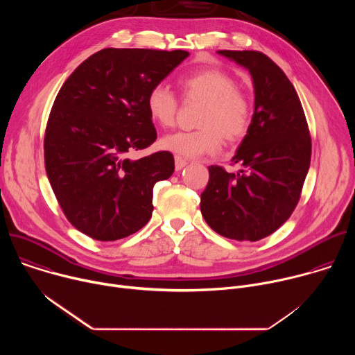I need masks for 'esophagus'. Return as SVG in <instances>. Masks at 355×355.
Segmentation results:
<instances>
[{
    "label": "esophagus",
    "mask_w": 355,
    "mask_h": 355,
    "mask_svg": "<svg viewBox=\"0 0 355 355\" xmlns=\"http://www.w3.org/2000/svg\"><path fill=\"white\" fill-rule=\"evenodd\" d=\"M187 164H188V160H185V159H182V157H180V156H175V170H177V171L182 170Z\"/></svg>",
    "instance_id": "obj_1"
}]
</instances>
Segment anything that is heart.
Returning <instances> with one entry per match:
<instances>
[{"label":"heart","mask_w":355,"mask_h":355,"mask_svg":"<svg viewBox=\"0 0 355 355\" xmlns=\"http://www.w3.org/2000/svg\"><path fill=\"white\" fill-rule=\"evenodd\" d=\"M187 101H204L195 130H177L162 139V147L180 157H198L219 151L223 139L234 144L243 140L252 122L250 98L236 88L234 78L216 67L195 70L178 81ZM151 121L163 128L173 126L180 99L163 84L155 85L146 96Z\"/></svg>","instance_id":"obj_1"}]
</instances>
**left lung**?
<instances>
[{
	"label": "left lung",
	"instance_id": "obj_1",
	"mask_svg": "<svg viewBox=\"0 0 355 355\" xmlns=\"http://www.w3.org/2000/svg\"><path fill=\"white\" fill-rule=\"evenodd\" d=\"M245 67L254 84V114L227 173L209 166L200 212L223 237L257 241L281 227L295 211L311 166L312 139L295 87L257 50H219Z\"/></svg>",
	"mask_w": 355,
	"mask_h": 355
}]
</instances>
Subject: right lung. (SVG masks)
<instances>
[{
    "label": "right lung",
    "instance_id": "add662e5",
    "mask_svg": "<svg viewBox=\"0 0 355 355\" xmlns=\"http://www.w3.org/2000/svg\"><path fill=\"white\" fill-rule=\"evenodd\" d=\"M185 50L103 49L60 88L44 132V168L67 220L99 241L140 230L153 212V187L174 173V156L156 151L146 96L184 59Z\"/></svg>",
    "mask_w": 355,
    "mask_h": 355
}]
</instances>
